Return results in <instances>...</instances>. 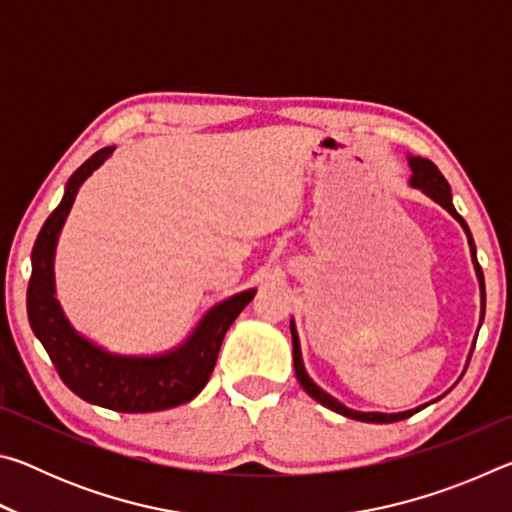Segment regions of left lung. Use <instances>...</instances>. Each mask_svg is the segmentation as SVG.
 <instances>
[{"instance_id":"8db88e82","label":"left lung","mask_w":512,"mask_h":512,"mask_svg":"<svg viewBox=\"0 0 512 512\" xmlns=\"http://www.w3.org/2000/svg\"><path fill=\"white\" fill-rule=\"evenodd\" d=\"M411 169H413V176H411V185L422 189L424 194L433 201L440 203L445 207V210L454 216V219L463 225L467 241H470V250H472V259H474V268H476V277H479L481 282V323H483V314H485V282H483V271H481V264L476 262V248H474V239L470 235V228H467V223L463 221V216L454 210L452 205V189H449L447 180L443 173L438 171L436 164L427 158H411ZM291 339H293V368H296V377L300 381V386L305 388V391L314 397L316 402H320L327 409H332L336 413L345 415V418H352V420H361V422H400L404 418H411L413 413H418L420 409H413V411H404V413H361V411H352L348 406H343L339 400H334L332 395H327L325 391H320V388L314 384V381L309 379V375L305 372V366H302V357H300V343H298V334H296V325L291 323Z\"/></svg>"}]
</instances>
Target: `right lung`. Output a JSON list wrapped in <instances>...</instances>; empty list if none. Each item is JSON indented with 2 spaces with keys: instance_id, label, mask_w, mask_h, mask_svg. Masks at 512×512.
<instances>
[{
  "instance_id": "add662e5",
  "label": "right lung",
  "mask_w": 512,
  "mask_h": 512,
  "mask_svg": "<svg viewBox=\"0 0 512 512\" xmlns=\"http://www.w3.org/2000/svg\"><path fill=\"white\" fill-rule=\"evenodd\" d=\"M112 151L115 146L97 151L69 176L63 201L42 225L31 253L33 271L27 289L29 323L33 334L45 345L60 379L81 400L121 413L164 411L189 402L203 391L219 357L225 332L255 298V289L237 293L216 305L196 327L192 339L164 357H115L81 339L69 327L54 298V250L58 232L81 183L101 167Z\"/></svg>"
}]
</instances>
